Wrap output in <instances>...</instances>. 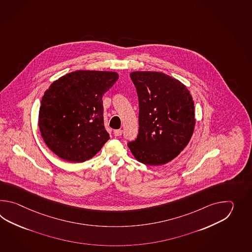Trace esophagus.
Returning a JSON list of instances; mask_svg holds the SVG:
<instances>
[{
	"label": "esophagus",
	"mask_w": 252,
	"mask_h": 252,
	"mask_svg": "<svg viewBox=\"0 0 252 252\" xmlns=\"http://www.w3.org/2000/svg\"><path fill=\"white\" fill-rule=\"evenodd\" d=\"M113 133H114V136L119 137V136H121V135L123 134V129H115V130L113 131Z\"/></svg>",
	"instance_id": "34e87169"
}]
</instances>
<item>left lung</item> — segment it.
I'll return each instance as SVG.
<instances>
[{
    "label": "left lung",
    "mask_w": 252,
    "mask_h": 252,
    "mask_svg": "<svg viewBox=\"0 0 252 252\" xmlns=\"http://www.w3.org/2000/svg\"><path fill=\"white\" fill-rule=\"evenodd\" d=\"M139 98V134L128 147L137 160L160 166L174 159L193 135L192 95L186 86L159 72L130 73Z\"/></svg>",
    "instance_id": "8db88e82"
}]
</instances>
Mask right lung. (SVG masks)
<instances>
[{
  "label": "right lung",
  "instance_id": "right-lung-1",
  "mask_svg": "<svg viewBox=\"0 0 252 252\" xmlns=\"http://www.w3.org/2000/svg\"><path fill=\"white\" fill-rule=\"evenodd\" d=\"M118 78L115 72L78 70L45 92L38 127L46 145L60 158L88 160L110 139L103 124L102 96Z\"/></svg>",
  "mask_w": 252,
  "mask_h": 252
}]
</instances>
